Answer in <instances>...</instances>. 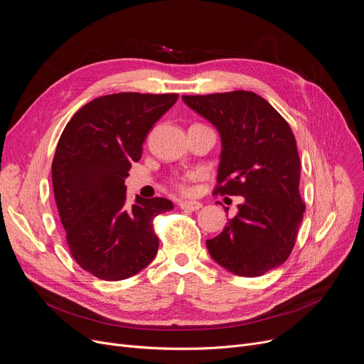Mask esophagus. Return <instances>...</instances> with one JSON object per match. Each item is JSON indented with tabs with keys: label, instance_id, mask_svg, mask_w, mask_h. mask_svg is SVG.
Segmentation results:
<instances>
[{
	"label": "esophagus",
	"instance_id": "34e87169",
	"mask_svg": "<svg viewBox=\"0 0 364 364\" xmlns=\"http://www.w3.org/2000/svg\"><path fill=\"white\" fill-rule=\"evenodd\" d=\"M180 208L183 209V211L195 213V211H199V209L202 208V203L198 200H181Z\"/></svg>",
	"mask_w": 364,
	"mask_h": 364
}]
</instances>
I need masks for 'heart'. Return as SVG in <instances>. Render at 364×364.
<instances>
[{"mask_svg":"<svg viewBox=\"0 0 364 364\" xmlns=\"http://www.w3.org/2000/svg\"><path fill=\"white\" fill-rule=\"evenodd\" d=\"M174 184H176V187H177L178 190H181V192H184V190H187V180H186V178L177 180V181H174Z\"/></svg>","mask_w":364,"mask_h":364,"instance_id":"b5f03b06","label":"heart"}]
</instances>
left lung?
<instances>
[{"label": "left lung", "instance_id": "8db88e82", "mask_svg": "<svg viewBox=\"0 0 364 364\" xmlns=\"http://www.w3.org/2000/svg\"><path fill=\"white\" fill-rule=\"evenodd\" d=\"M183 102L221 136L215 193L245 198L224 230L206 240L209 255L233 274L262 276L289 258L305 211L294 132L252 91L183 95Z\"/></svg>", "mask_w": 364, "mask_h": 364}]
</instances>
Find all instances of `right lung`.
Returning a JSON list of instances; mask_svg holds the SVG:
<instances>
[{
	"mask_svg": "<svg viewBox=\"0 0 364 364\" xmlns=\"http://www.w3.org/2000/svg\"><path fill=\"white\" fill-rule=\"evenodd\" d=\"M178 94L118 92L76 112L57 143L51 165L55 205L69 251L102 280H124L155 258L153 218L171 211L164 198L129 202L125 178L141 158L147 132Z\"/></svg>",
	"mask_w": 364,
	"mask_h": 364,
	"instance_id": "right-lung-1",
	"label": "right lung"
}]
</instances>
